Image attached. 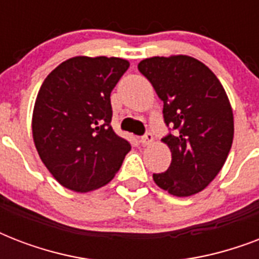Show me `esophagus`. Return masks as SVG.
Instances as JSON below:
<instances>
[{"label": "esophagus", "instance_id": "esophagus-1", "mask_svg": "<svg viewBox=\"0 0 259 259\" xmlns=\"http://www.w3.org/2000/svg\"><path fill=\"white\" fill-rule=\"evenodd\" d=\"M152 142H153V134H152V133H146L145 136L141 138V144L144 146L150 145Z\"/></svg>", "mask_w": 259, "mask_h": 259}]
</instances>
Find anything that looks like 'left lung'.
Returning <instances> with one entry per match:
<instances>
[{"mask_svg":"<svg viewBox=\"0 0 259 259\" xmlns=\"http://www.w3.org/2000/svg\"><path fill=\"white\" fill-rule=\"evenodd\" d=\"M138 70L164 102V119L176 130L161 141L172 162L154 183L177 197L196 195L225 165L234 140V114L225 89L208 67L187 55L153 56Z\"/></svg>","mask_w":259,"mask_h":259,"instance_id":"8db88e82","label":"left lung"}]
</instances>
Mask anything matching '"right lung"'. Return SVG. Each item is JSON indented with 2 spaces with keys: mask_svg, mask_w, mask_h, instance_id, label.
Wrapping results in <instances>:
<instances>
[{
  "mask_svg": "<svg viewBox=\"0 0 259 259\" xmlns=\"http://www.w3.org/2000/svg\"><path fill=\"white\" fill-rule=\"evenodd\" d=\"M126 59L75 56L42 82L32 114L37 153L59 184L90 192L113 180L130 144L114 133L110 94Z\"/></svg>",
  "mask_w": 259,
  "mask_h": 259,
  "instance_id": "right-lung-1",
  "label": "right lung"
}]
</instances>
